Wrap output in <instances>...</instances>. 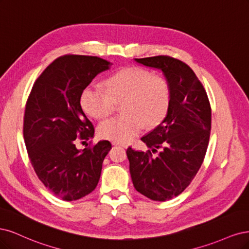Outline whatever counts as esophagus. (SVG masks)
I'll return each instance as SVG.
<instances>
[{
  "label": "esophagus",
  "mask_w": 249,
  "mask_h": 249,
  "mask_svg": "<svg viewBox=\"0 0 249 249\" xmlns=\"http://www.w3.org/2000/svg\"><path fill=\"white\" fill-rule=\"evenodd\" d=\"M113 145L114 146H121V147H123V148H127V145L126 143H121V142H113Z\"/></svg>",
  "instance_id": "34e87169"
}]
</instances>
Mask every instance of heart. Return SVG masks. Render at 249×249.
<instances>
[{"label": "heart", "instance_id": "b5f03b06", "mask_svg": "<svg viewBox=\"0 0 249 249\" xmlns=\"http://www.w3.org/2000/svg\"><path fill=\"white\" fill-rule=\"evenodd\" d=\"M107 91L88 86L81 95V107L94 119L107 117L116 104L124 114L102 121L97 133L103 140L125 142L138 135L146 124L154 127L162 121L170 104L166 79L145 68L129 67L118 71L106 82Z\"/></svg>", "mask_w": 249, "mask_h": 249}]
</instances>
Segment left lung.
Instances as JSON below:
<instances>
[{
	"mask_svg": "<svg viewBox=\"0 0 249 249\" xmlns=\"http://www.w3.org/2000/svg\"><path fill=\"white\" fill-rule=\"evenodd\" d=\"M162 72L170 87V104L162 122L141 139L151 151L128 148L134 188L158 202L184 191L198 172L209 143L211 107L204 87L192 69L167 55L135 59Z\"/></svg>",
	"mask_w": 249,
	"mask_h": 249,
	"instance_id": "obj_1",
	"label": "left lung"
}]
</instances>
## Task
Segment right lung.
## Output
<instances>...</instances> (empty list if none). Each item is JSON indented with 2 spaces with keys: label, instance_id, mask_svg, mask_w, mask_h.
I'll return each instance as SVG.
<instances>
[{
  "label": "right lung",
  "instance_id": "right-lung-1",
  "mask_svg": "<svg viewBox=\"0 0 249 249\" xmlns=\"http://www.w3.org/2000/svg\"><path fill=\"white\" fill-rule=\"evenodd\" d=\"M109 65L98 57L63 55L36 79L27 101L23 139L31 163L44 186L67 202L96 188L111 149L107 141L84 150L75 147L77 140L94 136V126L81 107L82 92Z\"/></svg>",
  "mask_w": 249,
  "mask_h": 249
}]
</instances>
